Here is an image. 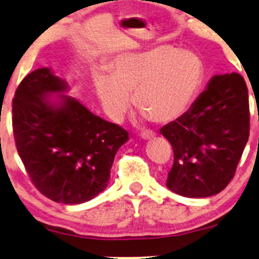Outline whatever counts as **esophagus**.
I'll return each instance as SVG.
<instances>
[{
  "label": "esophagus",
  "mask_w": 259,
  "mask_h": 259,
  "mask_svg": "<svg viewBox=\"0 0 259 259\" xmlns=\"http://www.w3.org/2000/svg\"><path fill=\"white\" fill-rule=\"evenodd\" d=\"M141 137H142L143 139H144V141H148V139L154 138L155 133L151 132V131H144V132H143L142 135H141Z\"/></svg>",
  "instance_id": "1"
}]
</instances>
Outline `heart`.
Returning <instances> with one entry per match:
<instances>
[{
    "mask_svg": "<svg viewBox=\"0 0 259 259\" xmlns=\"http://www.w3.org/2000/svg\"><path fill=\"white\" fill-rule=\"evenodd\" d=\"M205 66L199 54L156 46L142 53L122 54L110 75L98 72L94 87L112 121H121L131 106L130 97L142 114L156 123L178 120L189 109L201 88Z\"/></svg>",
    "mask_w": 259,
    "mask_h": 259,
    "instance_id": "obj_1",
    "label": "heart"
}]
</instances>
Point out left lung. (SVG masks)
I'll return each mask as SVG.
<instances>
[{
    "mask_svg": "<svg viewBox=\"0 0 259 259\" xmlns=\"http://www.w3.org/2000/svg\"><path fill=\"white\" fill-rule=\"evenodd\" d=\"M173 148L166 185L185 197H207L229 184L250 136L248 91L241 75H215L190 109L160 130Z\"/></svg>",
    "mask_w": 259,
    "mask_h": 259,
    "instance_id": "1",
    "label": "left lung"
}]
</instances>
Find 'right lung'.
Listing matches in <instances>:
<instances>
[{
	"instance_id": "1",
	"label": "right lung",
	"mask_w": 259,
	"mask_h": 259,
	"mask_svg": "<svg viewBox=\"0 0 259 259\" xmlns=\"http://www.w3.org/2000/svg\"><path fill=\"white\" fill-rule=\"evenodd\" d=\"M68 90L51 69L32 71L15 91L12 123L32 184L53 201L76 205L105 189L115 155L128 133L92 114L77 99L58 94Z\"/></svg>"
}]
</instances>
